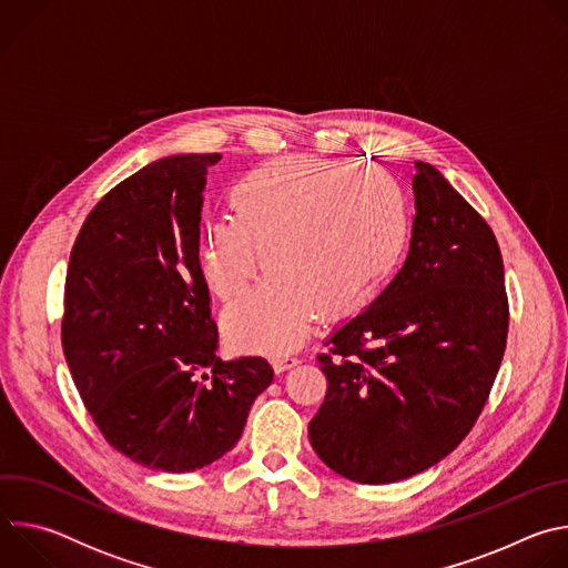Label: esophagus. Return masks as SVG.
Returning a JSON list of instances; mask_svg holds the SVG:
<instances>
[{
  "instance_id": "obj_1",
  "label": "esophagus",
  "mask_w": 568,
  "mask_h": 568,
  "mask_svg": "<svg viewBox=\"0 0 568 568\" xmlns=\"http://www.w3.org/2000/svg\"><path fill=\"white\" fill-rule=\"evenodd\" d=\"M272 364H274V371H276V373H283V371L296 366V364H298V357H296V355H290V353L276 355V357L272 359Z\"/></svg>"
}]
</instances>
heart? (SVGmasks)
Returning <instances> with one entry per match:
<instances>
[{
  "instance_id": "obj_1",
  "label": "heart",
  "mask_w": 568,
  "mask_h": 568,
  "mask_svg": "<svg viewBox=\"0 0 568 568\" xmlns=\"http://www.w3.org/2000/svg\"><path fill=\"white\" fill-rule=\"evenodd\" d=\"M231 209L202 237L204 276L231 303L265 261L267 283L224 314V328L267 353L298 344L318 312L337 316L366 301L397 267L412 231L397 182L316 156L250 173L235 184Z\"/></svg>"
}]
</instances>
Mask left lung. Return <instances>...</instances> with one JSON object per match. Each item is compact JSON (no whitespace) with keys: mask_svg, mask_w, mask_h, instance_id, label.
<instances>
[{"mask_svg":"<svg viewBox=\"0 0 568 568\" xmlns=\"http://www.w3.org/2000/svg\"><path fill=\"white\" fill-rule=\"evenodd\" d=\"M409 256L316 355L328 379L310 420L316 456L368 485L452 454L488 402L508 339L499 242L465 197L416 161Z\"/></svg>","mask_w":568,"mask_h":568,"instance_id":"8db88e82","label":"left lung"}]
</instances>
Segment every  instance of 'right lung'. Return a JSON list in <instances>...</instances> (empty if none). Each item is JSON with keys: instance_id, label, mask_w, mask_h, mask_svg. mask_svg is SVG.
I'll list each match as a JSON object with an SVG mask.
<instances>
[{"instance_id": "1", "label": "right lung", "mask_w": 568, "mask_h": 568, "mask_svg": "<svg viewBox=\"0 0 568 568\" xmlns=\"http://www.w3.org/2000/svg\"><path fill=\"white\" fill-rule=\"evenodd\" d=\"M175 154L116 184L78 231L64 281L62 351L105 440L171 474L211 465L272 384L265 357L224 362L200 265L206 173Z\"/></svg>"}]
</instances>
